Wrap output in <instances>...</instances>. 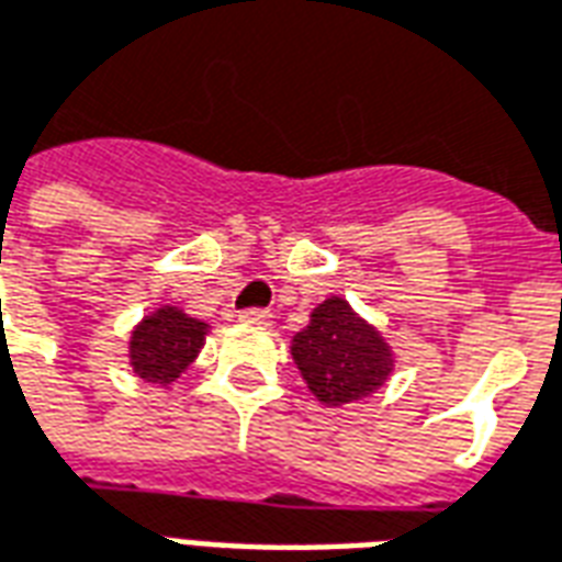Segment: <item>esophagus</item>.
<instances>
[{
  "mask_svg": "<svg viewBox=\"0 0 562 562\" xmlns=\"http://www.w3.org/2000/svg\"><path fill=\"white\" fill-rule=\"evenodd\" d=\"M270 310H244V313H240V322H244V325H270Z\"/></svg>",
  "mask_w": 562,
  "mask_h": 562,
  "instance_id": "1",
  "label": "esophagus"
}]
</instances>
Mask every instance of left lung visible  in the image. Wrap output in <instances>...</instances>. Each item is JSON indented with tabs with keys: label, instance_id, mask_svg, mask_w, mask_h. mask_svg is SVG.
Instances as JSON below:
<instances>
[{
	"label": "left lung",
	"instance_id": "left-lung-1",
	"mask_svg": "<svg viewBox=\"0 0 562 562\" xmlns=\"http://www.w3.org/2000/svg\"><path fill=\"white\" fill-rule=\"evenodd\" d=\"M292 358L306 389L325 406H342L385 385L391 376L389 342L342 297H328L292 340Z\"/></svg>",
	"mask_w": 562,
	"mask_h": 562
}]
</instances>
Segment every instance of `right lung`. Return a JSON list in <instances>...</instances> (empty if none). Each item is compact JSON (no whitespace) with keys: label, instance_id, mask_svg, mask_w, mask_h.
I'll use <instances>...</instances> for the list:
<instances>
[{"label":"right lung","instance_id":"1","mask_svg":"<svg viewBox=\"0 0 562 562\" xmlns=\"http://www.w3.org/2000/svg\"><path fill=\"white\" fill-rule=\"evenodd\" d=\"M204 334H207L204 322L186 316L177 306H159L132 334L128 342L132 370L144 382L171 385L195 361L198 349L204 346Z\"/></svg>","mask_w":562,"mask_h":562}]
</instances>
